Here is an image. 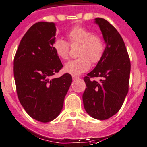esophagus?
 Listing matches in <instances>:
<instances>
[{
	"mask_svg": "<svg viewBox=\"0 0 147 147\" xmlns=\"http://www.w3.org/2000/svg\"><path fill=\"white\" fill-rule=\"evenodd\" d=\"M79 78H80L78 76H75V75H73V76H72V80H78Z\"/></svg>",
	"mask_w": 147,
	"mask_h": 147,
	"instance_id": "1",
	"label": "esophagus"
}]
</instances>
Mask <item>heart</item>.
<instances>
[{
	"label": "heart",
	"instance_id": "1",
	"mask_svg": "<svg viewBox=\"0 0 147 147\" xmlns=\"http://www.w3.org/2000/svg\"><path fill=\"white\" fill-rule=\"evenodd\" d=\"M67 36L69 44H79L77 52L79 57L65 65V72L80 75L90 69L91 62L96 64L101 60L105 49V41L101 35L92 33L88 28L76 26L67 32ZM69 43L62 38H57L53 42L55 52L63 60H67L69 57Z\"/></svg>",
	"mask_w": 147,
	"mask_h": 147
}]
</instances>
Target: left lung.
<instances>
[{
	"instance_id": "1",
	"label": "left lung",
	"mask_w": 147,
	"mask_h": 147,
	"mask_svg": "<svg viewBox=\"0 0 147 147\" xmlns=\"http://www.w3.org/2000/svg\"><path fill=\"white\" fill-rule=\"evenodd\" d=\"M106 43L103 56L97 66L84 78V107L93 118L105 120L117 113L129 91V57L124 40L116 28L102 18L94 19ZM101 77L99 82L91 80Z\"/></svg>"
}]
</instances>
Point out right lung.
Segmentation results:
<instances>
[{
	"instance_id": "obj_1",
	"label": "right lung",
	"mask_w": 147,
	"mask_h": 147,
	"mask_svg": "<svg viewBox=\"0 0 147 147\" xmlns=\"http://www.w3.org/2000/svg\"><path fill=\"white\" fill-rule=\"evenodd\" d=\"M55 35V23L32 25L20 40L13 63L19 101L31 117L41 122L60 115L72 81L68 73L52 78L63 67L53 49Z\"/></svg>"
}]
</instances>
